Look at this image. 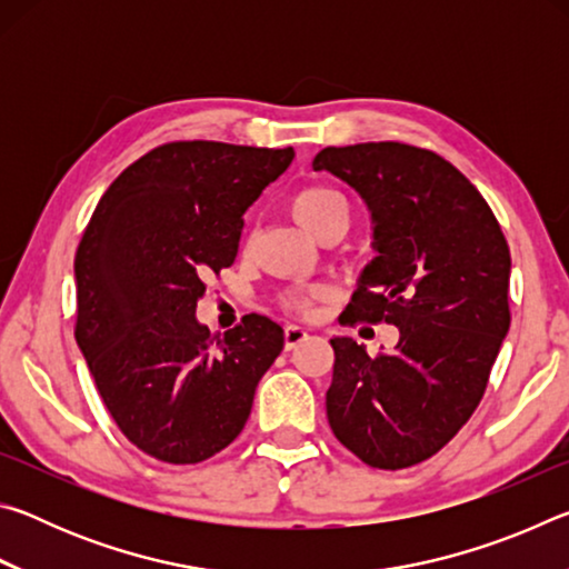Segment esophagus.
Returning <instances> with one entry per match:
<instances>
[{"label":"esophagus","instance_id":"esophagus-1","mask_svg":"<svg viewBox=\"0 0 569 569\" xmlns=\"http://www.w3.org/2000/svg\"><path fill=\"white\" fill-rule=\"evenodd\" d=\"M283 336H286V349L291 351V349H296L298 343L308 339V331L303 329V326H296V323H291V326H286Z\"/></svg>","mask_w":569,"mask_h":569}]
</instances>
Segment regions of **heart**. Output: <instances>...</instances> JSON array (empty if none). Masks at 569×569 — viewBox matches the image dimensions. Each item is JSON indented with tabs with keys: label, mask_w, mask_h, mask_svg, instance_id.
<instances>
[{
	"label": "heart",
	"mask_w": 569,
	"mask_h": 569,
	"mask_svg": "<svg viewBox=\"0 0 569 569\" xmlns=\"http://www.w3.org/2000/svg\"><path fill=\"white\" fill-rule=\"evenodd\" d=\"M291 213L298 220V226L313 238H319L323 230H329L333 226H349V206H346L343 196L323 186H308L303 190H298L291 198ZM319 296V291L291 293L286 298V306L293 308V311L308 313Z\"/></svg>",
	"instance_id": "b5f03b06"
}]
</instances>
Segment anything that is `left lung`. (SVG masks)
Wrapping results in <instances>:
<instances>
[{
	"label": "left lung",
	"mask_w": 569,
	"mask_h": 569,
	"mask_svg": "<svg viewBox=\"0 0 569 569\" xmlns=\"http://www.w3.org/2000/svg\"><path fill=\"white\" fill-rule=\"evenodd\" d=\"M313 170L359 192L377 258L346 323H393L399 343L369 356L336 336L326 417L363 465L435 457L485 397L509 331V246L481 192L441 156L403 142L323 148Z\"/></svg>",
	"instance_id": "8db88e82"
}]
</instances>
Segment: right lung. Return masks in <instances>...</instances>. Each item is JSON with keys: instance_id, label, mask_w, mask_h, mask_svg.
I'll list each match as a JSON object with an SVG mask.
<instances>
[{"instance_id": "add662e5", "label": "right lung", "mask_w": 569, "mask_h": 569, "mask_svg": "<svg viewBox=\"0 0 569 569\" xmlns=\"http://www.w3.org/2000/svg\"><path fill=\"white\" fill-rule=\"evenodd\" d=\"M293 148L180 140L150 150L104 190L74 256V339L110 417L134 447L198 465L243 431L283 329L250 313L210 336L203 278L233 266L243 213Z\"/></svg>"}]
</instances>
